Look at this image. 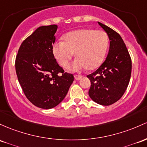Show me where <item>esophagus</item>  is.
I'll return each instance as SVG.
<instances>
[{"label":"esophagus","instance_id":"34e87169","mask_svg":"<svg viewBox=\"0 0 147 147\" xmlns=\"http://www.w3.org/2000/svg\"><path fill=\"white\" fill-rule=\"evenodd\" d=\"M75 78L76 80H80L82 78V76L81 75H75Z\"/></svg>","mask_w":147,"mask_h":147}]
</instances>
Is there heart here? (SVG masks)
Listing matches in <instances>:
<instances>
[{
  "mask_svg": "<svg viewBox=\"0 0 147 147\" xmlns=\"http://www.w3.org/2000/svg\"><path fill=\"white\" fill-rule=\"evenodd\" d=\"M64 41H58L53 46V53L61 66L66 67L75 52L77 59L70 66L75 72L88 68L95 69L102 63L109 46L105 31L82 28L67 33Z\"/></svg>",
  "mask_w": 147,
  "mask_h": 147,
  "instance_id": "b5f03b06",
  "label": "heart"
}]
</instances>
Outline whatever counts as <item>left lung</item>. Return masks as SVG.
<instances>
[{"label": "left lung", "instance_id": "8db88e82", "mask_svg": "<svg viewBox=\"0 0 147 147\" xmlns=\"http://www.w3.org/2000/svg\"><path fill=\"white\" fill-rule=\"evenodd\" d=\"M107 33L109 49L105 61L87 77L91 81L90 98L101 105H110L123 96L130 82L132 61L120 35L105 24L98 22Z\"/></svg>", "mask_w": 147, "mask_h": 147}]
</instances>
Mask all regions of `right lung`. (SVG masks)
<instances>
[{
    "label": "right lung",
    "mask_w": 147,
    "mask_h": 147,
    "mask_svg": "<svg viewBox=\"0 0 147 147\" xmlns=\"http://www.w3.org/2000/svg\"><path fill=\"white\" fill-rule=\"evenodd\" d=\"M57 25L38 28L19 47L16 57L17 78L26 97L36 107L51 109L65 97L74 81L53 54Z\"/></svg>",
    "instance_id": "add662e5"
}]
</instances>
